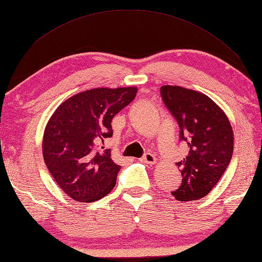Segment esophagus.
Listing matches in <instances>:
<instances>
[{
	"mask_svg": "<svg viewBox=\"0 0 262 262\" xmlns=\"http://www.w3.org/2000/svg\"><path fill=\"white\" fill-rule=\"evenodd\" d=\"M142 161H144L146 164H154L156 163V156L152 152H146L144 156L141 158Z\"/></svg>",
	"mask_w": 262,
	"mask_h": 262,
	"instance_id": "1",
	"label": "esophagus"
}]
</instances>
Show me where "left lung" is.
I'll return each instance as SVG.
<instances>
[{"label": "left lung", "mask_w": 262, "mask_h": 262, "mask_svg": "<svg viewBox=\"0 0 262 262\" xmlns=\"http://www.w3.org/2000/svg\"><path fill=\"white\" fill-rule=\"evenodd\" d=\"M161 99L177 120L180 142L188 155L177 163L182 183L172 192L178 201L205 197L230 164L234 135L230 122L220 107L202 93L179 85H163Z\"/></svg>", "instance_id": "left-lung-1"}]
</instances>
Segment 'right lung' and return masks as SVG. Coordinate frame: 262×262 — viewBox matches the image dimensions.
I'll return each mask as SVG.
<instances>
[{
  "label": "right lung",
  "instance_id": "obj_1",
  "mask_svg": "<svg viewBox=\"0 0 262 262\" xmlns=\"http://www.w3.org/2000/svg\"><path fill=\"white\" fill-rule=\"evenodd\" d=\"M135 87L96 88L60 104L43 136V158L63 191L78 202L92 203L111 191L121 166L104 143L112 137V119L133 102Z\"/></svg>",
  "mask_w": 262,
  "mask_h": 262
}]
</instances>
